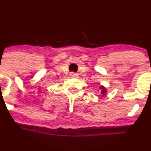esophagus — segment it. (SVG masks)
<instances>
[{"mask_svg": "<svg viewBox=\"0 0 151 151\" xmlns=\"http://www.w3.org/2000/svg\"><path fill=\"white\" fill-rule=\"evenodd\" d=\"M70 77L72 78H78V74L74 73H70Z\"/></svg>", "mask_w": 151, "mask_h": 151, "instance_id": "1", "label": "esophagus"}]
</instances>
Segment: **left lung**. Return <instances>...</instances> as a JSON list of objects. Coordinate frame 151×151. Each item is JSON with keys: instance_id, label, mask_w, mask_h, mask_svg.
Segmentation results:
<instances>
[{"instance_id": "8db88e82", "label": "left lung", "mask_w": 151, "mask_h": 151, "mask_svg": "<svg viewBox=\"0 0 151 151\" xmlns=\"http://www.w3.org/2000/svg\"><path fill=\"white\" fill-rule=\"evenodd\" d=\"M99 89H100V92H101L102 97L104 96V95H105L106 94L107 90H106V88L104 87V86H102V85H100Z\"/></svg>"}]
</instances>
